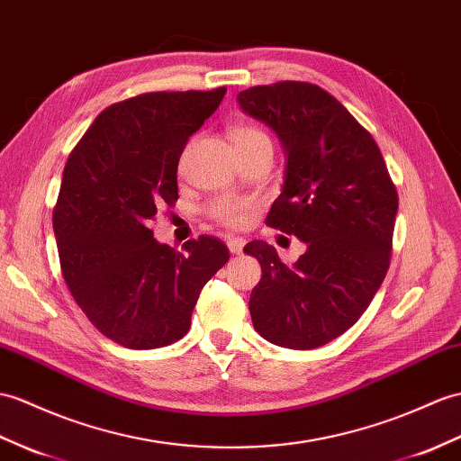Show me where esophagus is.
Here are the masks:
<instances>
[{
  "mask_svg": "<svg viewBox=\"0 0 461 461\" xmlns=\"http://www.w3.org/2000/svg\"><path fill=\"white\" fill-rule=\"evenodd\" d=\"M243 245H245V240L243 238H235V235H231V238H228V249L230 253L233 255H240L243 251Z\"/></svg>",
  "mask_w": 461,
  "mask_h": 461,
  "instance_id": "obj_1",
  "label": "esophagus"
}]
</instances>
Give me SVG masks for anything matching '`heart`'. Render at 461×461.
I'll return each instance as SVG.
<instances>
[{"label":"heart","instance_id":"1","mask_svg":"<svg viewBox=\"0 0 461 461\" xmlns=\"http://www.w3.org/2000/svg\"><path fill=\"white\" fill-rule=\"evenodd\" d=\"M230 135H231V141H233L235 147L251 145V143H271L269 135L261 131L259 127L248 125V123L233 125L230 130ZM245 210H248V202L235 200V198H223V200L216 202V204H213V208H212L213 216L220 218L221 221L231 223V226H238V223L243 221Z\"/></svg>","mask_w":461,"mask_h":461}]
</instances>
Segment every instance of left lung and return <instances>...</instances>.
I'll return each instance as SVG.
<instances>
[{"instance_id":"1","label":"left lung","mask_w":461,"mask_h":461,"mask_svg":"<svg viewBox=\"0 0 461 461\" xmlns=\"http://www.w3.org/2000/svg\"><path fill=\"white\" fill-rule=\"evenodd\" d=\"M238 104L271 127L285 153L281 196L267 226L306 243L293 265L269 243L245 245L261 265L249 296L253 328L275 346L314 349L356 324L379 291L397 190L373 137L318 86H255L238 94Z\"/></svg>"}]
</instances>
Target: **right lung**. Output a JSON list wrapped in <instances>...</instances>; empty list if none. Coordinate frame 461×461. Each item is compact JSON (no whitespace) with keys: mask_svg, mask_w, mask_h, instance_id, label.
<instances>
[{"mask_svg":"<svg viewBox=\"0 0 461 461\" xmlns=\"http://www.w3.org/2000/svg\"><path fill=\"white\" fill-rule=\"evenodd\" d=\"M226 88L153 92L104 110L62 173L52 213L62 276L105 338L130 349L173 344L200 291L230 259L212 235L176 251L149 230L178 198V158Z\"/></svg>","mask_w":461,"mask_h":461,"instance_id":"1","label":"right lung"}]
</instances>
